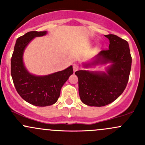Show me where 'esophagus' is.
Instances as JSON below:
<instances>
[{
  "instance_id": "esophagus-1",
  "label": "esophagus",
  "mask_w": 145,
  "mask_h": 145,
  "mask_svg": "<svg viewBox=\"0 0 145 145\" xmlns=\"http://www.w3.org/2000/svg\"><path fill=\"white\" fill-rule=\"evenodd\" d=\"M78 68H79V67H78V64H74V65H73V69H74V71H77V70L78 69Z\"/></svg>"
}]
</instances>
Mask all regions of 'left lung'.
<instances>
[{"instance_id":"1","label":"left lung","mask_w":145,"mask_h":145,"mask_svg":"<svg viewBox=\"0 0 145 145\" xmlns=\"http://www.w3.org/2000/svg\"><path fill=\"white\" fill-rule=\"evenodd\" d=\"M105 37L109 40V49L82 64L85 69L110 64L105 71L83 69L75 72L80 98L88 106H103L112 103L122 94L129 78L132 57L128 43L114 34Z\"/></svg>"}]
</instances>
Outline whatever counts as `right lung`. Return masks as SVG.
Wrapping results in <instances>:
<instances>
[{"label":"right lung","instance_id":"right-lung-1","mask_svg":"<svg viewBox=\"0 0 145 145\" xmlns=\"http://www.w3.org/2000/svg\"><path fill=\"white\" fill-rule=\"evenodd\" d=\"M45 31H29L17 39L11 58V76L14 87L22 98L31 105L46 106L55 104L60 95L61 88L73 74L72 66L60 71L45 76L32 74L24 64L23 55L29 43Z\"/></svg>","mask_w":145,"mask_h":145}]
</instances>
